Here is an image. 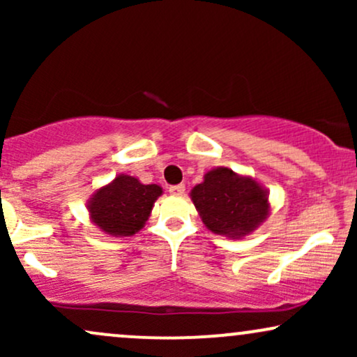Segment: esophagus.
I'll use <instances>...</instances> for the list:
<instances>
[{
	"instance_id": "1",
	"label": "esophagus",
	"mask_w": 357,
	"mask_h": 357,
	"mask_svg": "<svg viewBox=\"0 0 357 357\" xmlns=\"http://www.w3.org/2000/svg\"><path fill=\"white\" fill-rule=\"evenodd\" d=\"M184 184H176V186H169V192L173 196H183L184 195Z\"/></svg>"
}]
</instances>
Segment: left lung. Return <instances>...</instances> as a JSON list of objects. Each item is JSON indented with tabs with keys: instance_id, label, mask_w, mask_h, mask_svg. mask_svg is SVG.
Instances as JSON below:
<instances>
[{
	"instance_id": "left-lung-1",
	"label": "left lung",
	"mask_w": 357,
	"mask_h": 357,
	"mask_svg": "<svg viewBox=\"0 0 357 357\" xmlns=\"http://www.w3.org/2000/svg\"><path fill=\"white\" fill-rule=\"evenodd\" d=\"M190 196L204 227L231 240L255 231L270 213L268 191L252 176L236 174L230 167L208 171Z\"/></svg>"
}]
</instances>
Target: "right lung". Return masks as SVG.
<instances>
[{"label": "right lung", "mask_w": 357, "mask_h": 357, "mask_svg": "<svg viewBox=\"0 0 357 357\" xmlns=\"http://www.w3.org/2000/svg\"><path fill=\"white\" fill-rule=\"evenodd\" d=\"M162 195L158 184H142L129 174H119L87 202L90 220L105 235L132 236L144 228L155 199Z\"/></svg>", "instance_id": "1"}]
</instances>
